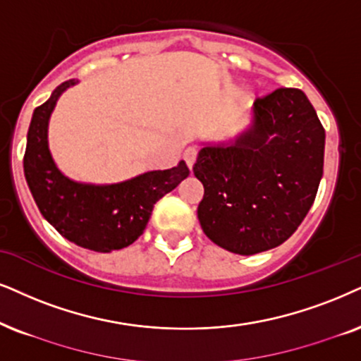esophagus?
I'll use <instances>...</instances> for the list:
<instances>
[{
    "label": "esophagus",
    "instance_id": "1",
    "mask_svg": "<svg viewBox=\"0 0 361 361\" xmlns=\"http://www.w3.org/2000/svg\"><path fill=\"white\" fill-rule=\"evenodd\" d=\"M196 158H198V148H195V147H188V148L185 149V153H183V159H185L186 165H188L190 168L195 165Z\"/></svg>",
    "mask_w": 361,
    "mask_h": 361
}]
</instances>
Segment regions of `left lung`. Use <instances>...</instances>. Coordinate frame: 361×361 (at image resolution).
<instances>
[{
	"instance_id": "1",
	"label": "left lung",
	"mask_w": 361,
	"mask_h": 361,
	"mask_svg": "<svg viewBox=\"0 0 361 361\" xmlns=\"http://www.w3.org/2000/svg\"><path fill=\"white\" fill-rule=\"evenodd\" d=\"M253 111L248 133L231 147L202 148L193 165L204 188V235L238 255L267 252L295 233L314 202L325 154V128L302 90L258 97Z\"/></svg>"
}]
</instances>
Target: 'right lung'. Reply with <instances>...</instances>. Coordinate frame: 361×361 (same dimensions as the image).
<instances>
[{"label":"right lung","instance_id":"add662e5","mask_svg":"<svg viewBox=\"0 0 361 361\" xmlns=\"http://www.w3.org/2000/svg\"><path fill=\"white\" fill-rule=\"evenodd\" d=\"M61 83L48 102L35 109L23 168L36 207L66 240L93 252L121 250L138 240L154 203L190 175L185 161L170 170L148 171L116 185L94 186L68 180L48 149V120L59 94L75 85Z\"/></svg>","mask_w":361,"mask_h":361}]
</instances>
